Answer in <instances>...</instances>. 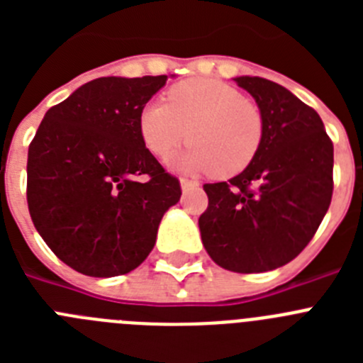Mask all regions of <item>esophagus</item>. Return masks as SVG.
Listing matches in <instances>:
<instances>
[{
  "label": "esophagus",
  "mask_w": 363,
  "mask_h": 363,
  "mask_svg": "<svg viewBox=\"0 0 363 363\" xmlns=\"http://www.w3.org/2000/svg\"><path fill=\"white\" fill-rule=\"evenodd\" d=\"M179 184H182V187L184 189H192V187H198V182L196 179H189V178H182L179 179Z\"/></svg>",
  "instance_id": "1"
}]
</instances>
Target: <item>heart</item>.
<instances>
[{"instance_id":"obj_1","label":"heart","mask_w":363,"mask_h":363,"mask_svg":"<svg viewBox=\"0 0 363 363\" xmlns=\"http://www.w3.org/2000/svg\"><path fill=\"white\" fill-rule=\"evenodd\" d=\"M165 99L145 105L138 121L154 156L167 158L189 130L192 143L176 158L178 169L230 178L251 165L265 134L264 111L256 101L227 83L205 78L176 83Z\"/></svg>"}]
</instances>
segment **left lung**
<instances>
[{"label": "left lung", "mask_w": 363, "mask_h": 363, "mask_svg": "<svg viewBox=\"0 0 363 363\" xmlns=\"http://www.w3.org/2000/svg\"><path fill=\"white\" fill-rule=\"evenodd\" d=\"M234 82L264 111L256 158L229 182L205 184L201 242L220 267L264 272L296 258L318 230L333 198V142L318 112L264 78Z\"/></svg>", "instance_id": "left-lung-1"}]
</instances>
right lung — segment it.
<instances>
[{
	"instance_id": "1",
	"label": "right lung",
	"mask_w": 363,
	"mask_h": 363,
	"mask_svg": "<svg viewBox=\"0 0 363 363\" xmlns=\"http://www.w3.org/2000/svg\"><path fill=\"white\" fill-rule=\"evenodd\" d=\"M167 76L98 78L47 111L28 145L32 223L63 264L86 277L127 274L152 251L182 196L140 136V114Z\"/></svg>"
}]
</instances>
